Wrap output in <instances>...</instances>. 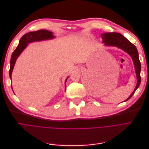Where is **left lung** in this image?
I'll return each mask as SVG.
<instances>
[{"label":"left lung","mask_w":149,"mask_h":149,"mask_svg":"<svg viewBox=\"0 0 149 149\" xmlns=\"http://www.w3.org/2000/svg\"><path fill=\"white\" fill-rule=\"evenodd\" d=\"M103 42L106 46H116L122 49L123 50L127 53L132 58L134 65L136 74L137 76V84L134 91L131 95L125 102L130 99L133 95L134 93L137 88L139 87L141 82L140 71H141V64L139 57V53L136 47L132 44L129 40H128L124 36L118 33H106L101 35Z\"/></svg>","instance_id":"obj_1"}]
</instances>
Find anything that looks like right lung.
I'll return each mask as SVG.
<instances>
[{"label": "right lung", "instance_id": "1", "mask_svg": "<svg viewBox=\"0 0 149 149\" xmlns=\"http://www.w3.org/2000/svg\"><path fill=\"white\" fill-rule=\"evenodd\" d=\"M54 38V36L53 35L52 32L47 31V30H44V29L39 30V31H35V32H31L24 35L20 39L17 47L13 52L11 56L10 68L9 70V76L10 79H12L11 78L12 73L15 62L16 61V59L21 54V53L23 52V50L28 45L27 43L33 42L52 39ZM68 78L65 81V84ZM65 88H66V85H65Z\"/></svg>", "mask_w": 149, "mask_h": 149}]
</instances>
